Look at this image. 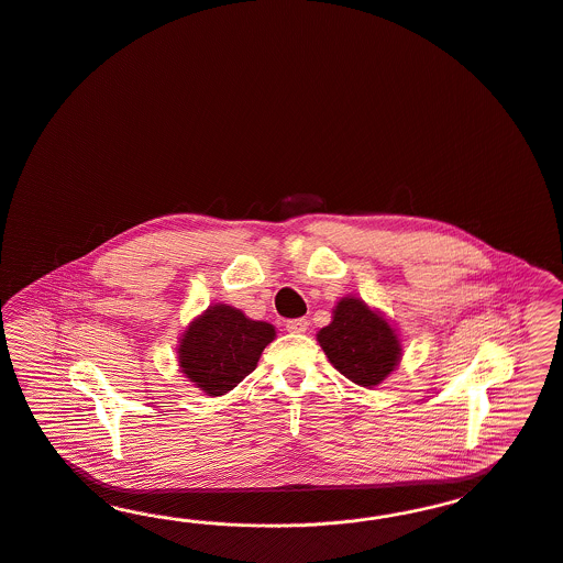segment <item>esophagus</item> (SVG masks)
<instances>
[{
  "instance_id": "1",
  "label": "esophagus",
  "mask_w": 563,
  "mask_h": 563,
  "mask_svg": "<svg viewBox=\"0 0 563 563\" xmlns=\"http://www.w3.org/2000/svg\"><path fill=\"white\" fill-rule=\"evenodd\" d=\"M308 320L306 318H295V320H287L285 322V329L289 331V333H306L308 331Z\"/></svg>"
}]
</instances>
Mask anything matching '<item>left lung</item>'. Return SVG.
Segmentation results:
<instances>
[{
  "label": "left lung",
  "mask_w": 563,
  "mask_h": 563,
  "mask_svg": "<svg viewBox=\"0 0 563 563\" xmlns=\"http://www.w3.org/2000/svg\"><path fill=\"white\" fill-rule=\"evenodd\" d=\"M327 358L343 377L373 387L382 383L400 361L402 347L385 318L356 299H341L333 322L318 333Z\"/></svg>",
  "instance_id": "obj_1"
}]
</instances>
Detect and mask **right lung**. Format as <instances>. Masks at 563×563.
<instances>
[{"instance_id":"right-lung-1","label":"right lung","mask_w":563,"mask_h":563,"mask_svg":"<svg viewBox=\"0 0 563 563\" xmlns=\"http://www.w3.org/2000/svg\"><path fill=\"white\" fill-rule=\"evenodd\" d=\"M274 327L225 303L211 306L180 341L181 373L209 396H224L255 371Z\"/></svg>"}]
</instances>
